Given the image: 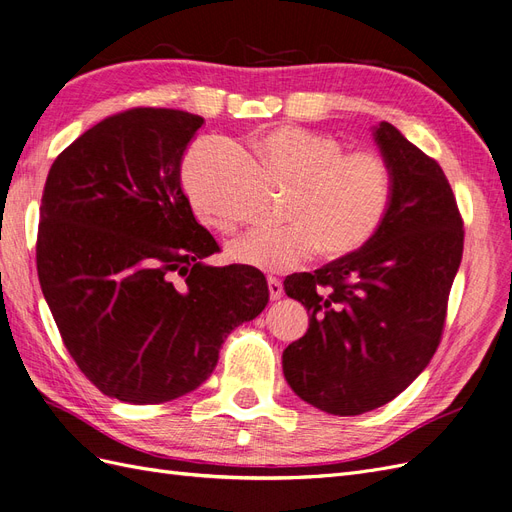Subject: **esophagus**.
Here are the masks:
<instances>
[{"label":"esophagus","mask_w":512,"mask_h":512,"mask_svg":"<svg viewBox=\"0 0 512 512\" xmlns=\"http://www.w3.org/2000/svg\"><path fill=\"white\" fill-rule=\"evenodd\" d=\"M268 291H270V300H280L283 298V283L278 278H268Z\"/></svg>","instance_id":"1"}]
</instances>
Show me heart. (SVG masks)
<instances>
[{"instance_id": "obj_1", "label": "heart", "mask_w": 512, "mask_h": 512, "mask_svg": "<svg viewBox=\"0 0 512 512\" xmlns=\"http://www.w3.org/2000/svg\"><path fill=\"white\" fill-rule=\"evenodd\" d=\"M276 174L293 189L291 225L251 229L227 246L238 266L285 272L317 251L336 257L366 244L381 225L389 197V163L374 151L344 153L336 138L300 127H278L261 140ZM189 195L200 219L217 232H234L236 219L212 200L204 183H191Z\"/></svg>"}]
</instances>
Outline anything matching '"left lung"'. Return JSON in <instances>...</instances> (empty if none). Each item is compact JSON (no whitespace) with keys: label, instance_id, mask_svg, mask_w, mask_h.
<instances>
[{"label":"left lung","instance_id":"8db88e82","mask_svg":"<svg viewBox=\"0 0 512 512\" xmlns=\"http://www.w3.org/2000/svg\"><path fill=\"white\" fill-rule=\"evenodd\" d=\"M372 136L391 170L381 225L357 251L283 283L310 312L308 332L283 351V374L304 402L340 417L391 402L427 368L464 253L442 168L391 123Z\"/></svg>","mask_w":512,"mask_h":512}]
</instances>
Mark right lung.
<instances>
[{
  "instance_id": "1",
  "label": "right lung",
  "mask_w": 512,
  "mask_h": 512,
  "mask_svg": "<svg viewBox=\"0 0 512 512\" xmlns=\"http://www.w3.org/2000/svg\"><path fill=\"white\" fill-rule=\"evenodd\" d=\"M202 125L185 110H127L85 131L48 172L40 287L65 349L108 398L161 404L197 389L227 334L270 300L259 270L204 261L219 246L180 185Z\"/></svg>"
}]
</instances>
